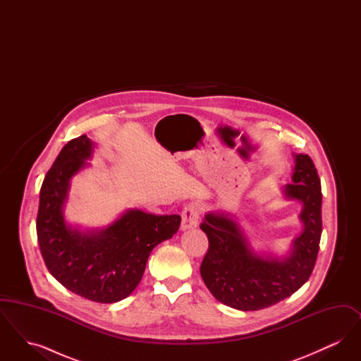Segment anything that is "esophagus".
Wrapping results in <instances>:
<instances>
[{
    "label": "esophagus",
    "mask_w": 361,
    "mask_h": 361,
    "mask_svg": "<svg viewBox=\"0 0 361 361\" xmlns=\"http://www.w3.org/2000/svg\"><path fill=\"white\" fill-rule=\"evenodd\" d=\"M199 207L195 204H188L184 207L181 212V230H188L192 227H196L199 224Z\"/></svg>",
    "instance_id": "34e87169"
}]
</instances>
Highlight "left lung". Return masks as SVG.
Returning a JSON list of instances; mask_svg holds the SVG:
<instances>
[{
  "label": "left lung",
  "instance_id": "1",
  "mask_svg": "<svg viewBox=\"0 0 361 361\" xmlns=\"http://www.w3.org/2000/svg\"><path fill=\"white\" fill-rule=\"evenodd\" d=\"M284 193L303 203V233L283 261L256 256L237 222L224 214H207L200 224L209 242L200 275L209 292L226 306L242 311L265 309L291 296L309 280L322 234L321 180L309 155H295L292 183Z\"/></svg>",
  "mask_w": 361,
  "mask_h": 361
}]
</instances>
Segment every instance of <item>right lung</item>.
Returning <instances> with one entry per match:
<instances>
[{
  "label": "right lung",
  "instance_id": "add662e5",
  "mask_svg": "<svg viewBox=\"0 0 361 361\" xmlns=\"http://www.w3.org/2000/svg\"><path fill=\"white\" fill-rule=\"evenodd\" d=\"M93 143L74 137L61 150L40 188L36 233L44 264L63 287L97 303H115L137 288L147 258L177 233L180 215L128 209L109 227L81 233L65 224L62 207L71 177L85 166Z\"/></svg>",
  "mask_w": 361,
  "mask_h": 361
}]
</instances>
